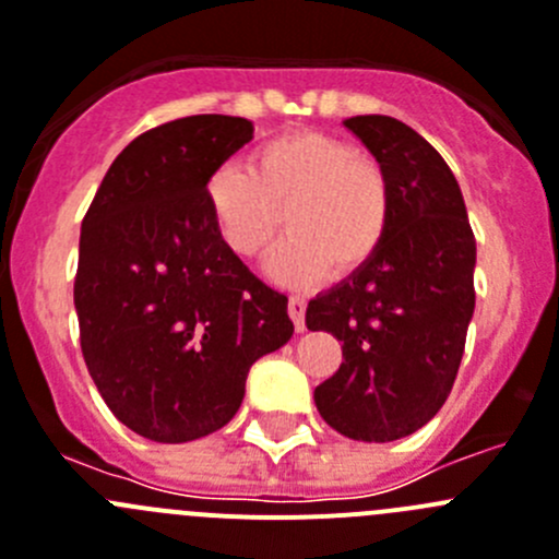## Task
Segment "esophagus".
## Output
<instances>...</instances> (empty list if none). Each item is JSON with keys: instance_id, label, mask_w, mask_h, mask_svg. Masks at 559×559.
<instances>
[{"instance_id": "34e87169", "label": "esophagus", "mask_w": 559, "mask_h": 559, "mask_svg": "<svg viewBox=\"0 0 559 559\" xmlns=\"http://www.w3.org/2000/svg\"><path fill=\"white\" fill-rule=\"evenodd\" d=\"M289 317L295 322V331L304 333L306 331V300L300 295L289 297Z\"/></svg>"}]
</instances>
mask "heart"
Masks as SVG:
<instances>
[{
  "mask_svg": "<svg viewBox=\"0 0 559 559\" xmlns=\"http://www.w3.org/2000/svg\"><path fill=\"white\" fill-rule=\"evenodd\" d=\"M203 201L221 242L239 259L264 253L284 212L289 237L264 264L284 286L320 284L331 270L356 273L378 253L391 223L383 168L347 140L314 129L262 143L250 168L212 170Z\"/></svg>",
  "mask_w": 559,
  "mask_h": 559,
  "instance_id": "heart-1",
  "label": "heart"
}]
</instances>
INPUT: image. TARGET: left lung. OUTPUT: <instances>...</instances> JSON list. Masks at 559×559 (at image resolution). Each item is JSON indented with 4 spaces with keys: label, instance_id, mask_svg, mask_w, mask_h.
Returning <instances> with one entry per match:
<instances>
[{
    "label": "left lung",
    "instance_id": "obj_1",
    "mask_svg": "<svg viewBox=\"0 0 559 559\" xmlns=\"http://www.w3.org/2000/svg\"><path fill=\"white\" fill-rule=\"evenodd\" d=\"M350 129L391 187L378 253L309 300V331L342 342V367L314 389L322 419L342 436L385 444L425 427L450 397L474 314L477 242L444 156L389 115Z\"/></svg>",
    "mask_w": 559,
    "mask_h": 559
}]
</instances>
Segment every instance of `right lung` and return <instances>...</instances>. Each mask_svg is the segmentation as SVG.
I'll return each mask as SVG.
<instances>
[{
  "label": "right lung",
  "mask_w": 559,
  "mask_h": 559,
  "mask_svg": "<svg viewBox=\"0 0 559 559\" xmlns=\"http://www.w3.org/2000/svg\"><path fill=\"white\" fill-rule=\"evenodd\" d=\"M253 138L190 115L115 156L82 221L74 306L82 356L118 421L159 444L221 430L250 367L295 333L286 295L221 242L203 185Z\"/></svg>",
  "instance_id": "1"
}]
</instances>
